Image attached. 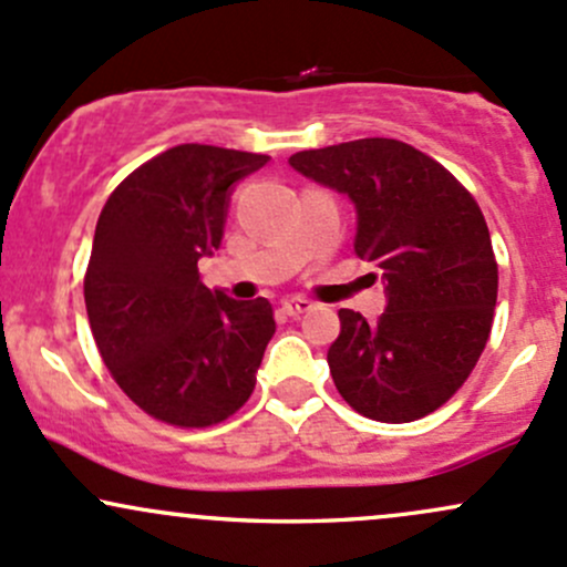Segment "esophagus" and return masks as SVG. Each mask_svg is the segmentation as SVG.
<instances>
[{
  "instance_id": "1",
  "label": "esophagus",
  "mask_w": 567,
  "mask_h": 567,
  "mask_svg": "<svg viewBox=\"0 0 567 567\" xmlns=\"http://www.w3.org/2000/svg\"><path fill=\"white\" fill-rule=\"evenodd\" d=\"M310 308H313V306H310V300H306V297H291V300H286L281 306L284 316H289V319H297V316L308 313Z\"/></svg>"
}]
</instances>
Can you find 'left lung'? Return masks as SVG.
<instances>
[{
  "instance_id": "8db88e82",
  "label": "left lung",
  "mask_w": 567,
  "mask_h": 567,
  "mask_svg": "<svg viewBox=\"0 0 567 567\" xmlns=\"http://www.w3.org/2000/svg\"><path fill=\"white\" fill-rule=\"evenodd\" d=\"M297 173L349 194L359 259L386 281L389 306L368 324L340 308L330 373L357 413L416 422L452 400L492 332L497 261L473 194L403 140L364 137L300 151Z\"/></svg>"
}]
</instances>
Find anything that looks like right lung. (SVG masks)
<instances>
[{"label": "right lung", "instance_id": "right-lung-1", "mask_svg": "<svg viewBox=\"0 0 567 567\" xmlns=\"http://www.w3.org/2000/svg\"><path fill=\"white\" fill-rule=\"evenodd\" d=\"M267 159L175 145L126 175L100 213L83 278L91 334L113 381L156 422L213 427L251 398L272 306L208 289L197 261L221 246L229 186Z\"/></svg>", "mask_w": 567, "mask_h": 567}]
</instances>
